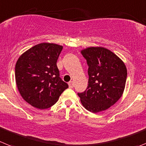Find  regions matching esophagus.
Wrapping results in <instances>:
<instances>
[{"mask_svg": "<svg viewBox=\"0 0 146 146\" xmlns=\"http://www.w3.org/2000/svg\"><path fill=\"white\" fill-rule=\"evenodd\" d=\"M69 86L70 88H74V82H72V81H70V82H69Z\"/></svg>", "mask_w": 146, "mask_h": 146, "instance_id": "obj_1", "label": "esophagus"}]
</instances>
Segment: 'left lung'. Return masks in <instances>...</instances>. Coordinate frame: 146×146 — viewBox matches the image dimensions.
Segmentation results:
<instances>
[{"label":"left lung","mask_w":146,"mask_h":146,"mask_svg":"<svg viewBox=\"0 0 146 146\" xmlns=\"http://www.w3.org/2000/svg\"><path fill=\"white\" fill-rule=\"evenodd\" d=\"M88 66V85L78 93L87 110L98 113L108 109L122 95L126 84L127 68L113 52L101 47L82 50Z\"/></svg>","instance_id":"1"}]
</instances>
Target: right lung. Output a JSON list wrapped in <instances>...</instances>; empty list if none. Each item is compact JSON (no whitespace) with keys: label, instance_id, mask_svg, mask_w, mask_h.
Here are the masks:
<instances>
[{"label":"right lung","instance_id":"1","mask_svg":"<svg viewBox=\"0 0 146 146\" xmlns=\"http://www.w3.org/2000/svg\"><path fill=\"white\" fill-rule=\"evenodd\" d=\"M62 48L56 44H38L24 53L17 61V88L24 100L35 108H50L69 88L60 77L56 65Z\"/></svg>","mask_w":146,"mask_h":146}]
</instances>
